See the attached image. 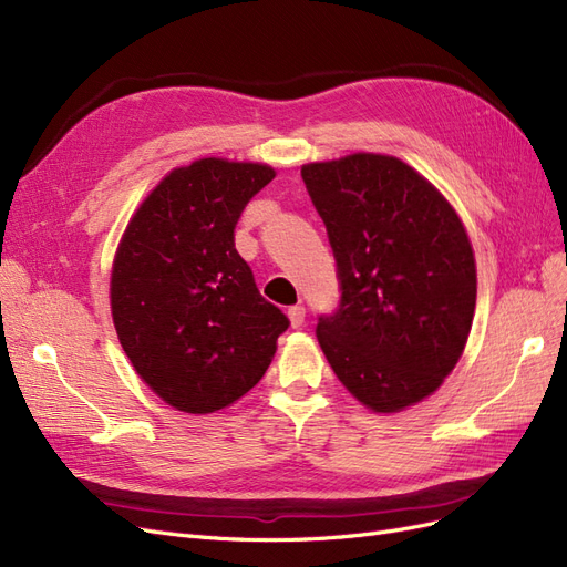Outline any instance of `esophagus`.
Masks as SVG:
<instances>
[{
	"instance_id": "1",
	"label": "esophagus",
	"mask_w": 567,
	"mask_h": 567,
	"mask_svg": "<svg viewBox=\"0 0 567 567\" xmlns=\"http://www.w3.org/2000/svg\"><path fill=\"white\" fill-rule=\"evenodd\" d=\"M288 321H290V326H293V329L302 326L305 323V307L302 305L290 307V310H288Z\"/></svg>"
}]
</instances>
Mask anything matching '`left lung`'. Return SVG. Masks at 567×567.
<instances>
[{
  "label": "left lung",
  "instance_id": "8db88e82",
  "mask_svg": "<svg viewBox=\"0 0 567 567\" xmlns=\"http://www.w3.org/2000/svg\"><path fill=\"white\" fill-rule=\"evenodd\" d=\"M302 179L338 262L340 307L317 323L338 381L373 414H398L444 383L477 298L471 238L419 169L357 151L305 163Z\"/></svg>",
  "mask_w": 567,
  "mask_h": 567
}]
</instances>
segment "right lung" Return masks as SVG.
Returning <instances> with one entry per match:
<instances>
[{
    "label": "right lung",
    "instance_id": "right-lung-1",
    "mask_svg": "<svg viewBox=\"0 0 567 567\" xmlns=\"http://www.w3.org/2000/svg\"><path fill=\"white\" fill-rule=\"evenodd\" d=\"M277 169L198 158L151 188L111 269V315L136 375L184 414L227 409L269 369L286 315L234 248L246 203Z\"/></svg>",
    "mask_w": 567,
    "mask_h": 567
}]
</instances>
